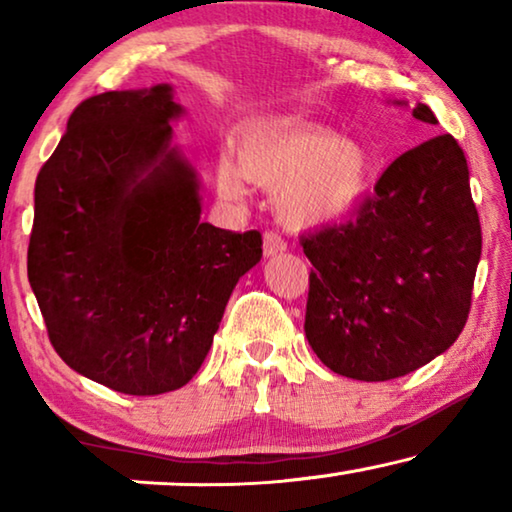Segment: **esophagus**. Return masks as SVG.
<instances>
[{"instance_id":"esophagus-1","label":"esophagus","mask_w":512,"mask_h":512,"mask_svg":"<svg viewBox=\"0 0 512 512\" xmlns=\"http://www.w3.org/2000/svg\"><path fill=\"white\" fill-rule=\"evenodd\" d=\"M286 251V242L282 240V235L272 233V230H268V233L263 235V254L265 256H277V254H284Z\"/></svg>"}]
</instances>
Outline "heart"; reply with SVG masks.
I'll use <instances>...</instances> for the list:
<instances>
[{"instance_id":"1","label":"heart","mask_w":512,"mask_h":512,"mask_svg":"<svg viewBox=\"0 0 512 512\" xmlns=\"http://www.w3.org/2000/svg\"><path fill=\"white\" fill-rule=\"evenodd\" d=\"M373 177L375 163L359 142L307 125H268L240 139L237 160H221L216 184L230 200L244 198L247 179L277 188V212L286 226L314 230L359 212Z\"/></svg>"}]
</instances>
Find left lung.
Masks as SVG:
<instances>
[{"mask_svg": "<svg viewBox=\"0 0 512 512\" xmlns=\"http://www.w3.org/2000/svg\"><path fill=\"white\" fill-rule=\"evenodd\" d=\"M408 107L405 102H394ZM417 121L436 125L426 104ZM305 335L333 373L384 382L426 366L464 331L482 230L452 135L405 151L352 221L305 237Z\"/></svg>", "mask_w": 512, "mask_h": 512, "instance_id": "1", "label": "left lung"}]
</instances>
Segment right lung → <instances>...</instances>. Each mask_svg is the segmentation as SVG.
<instances>
[{"mask_svg":"<svg viewBox=\"0 0 512 512\" xmlns=\"http://www.w3.org/2000/svg\"><path fill=\"white\" fill-rule=\"evenodd\" d=\"M170 83L88 97L34 186L27 277L76 373L130 396L198 373L261 233L200 221L198 170L172 144Z\"/></svg>","mask_w":512,"mask_h":512,"instance_id":"add662e5","label":"right lung"}]
</instances>
